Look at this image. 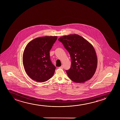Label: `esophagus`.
<instances>
[{"label":"esophagus","mask_w":120,"mask_h":120,"mask_svg":"<svg viewBox=\"0 0 120 120\" xmlns=\"http://www.w3.org/2000/svg\"><path fill=\"white\" fill-rule=\"evenodd\" d=\"M59 68H61V69H63L64 68V66H61L60 67H59Z\"/></svg>","instance_id":"34e87169"}]
</instances>
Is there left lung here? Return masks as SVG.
I'll return each instance as SVG.
<instances>
[{
    "mask_svg": "<svg viewBox=\"0 0 120 120\" xmlns=\"http://www.w3.org/2000/svg\"><path fill=\"white\" fill-rule=\"evenodd\" d=\"M58 40L71 55V68L66 71L69 78L77 83L91 79L95 73L98 64L96 52L92 44L76 34L61 36Z\"/></svg>",
    "mask_w": 120,
    "mask_h": 120,
    "instance_id": "left-lung-1",
    "label": "left lung"
}]
</instances>
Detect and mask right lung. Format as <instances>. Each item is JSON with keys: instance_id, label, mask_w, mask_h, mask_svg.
Returning a JSON list of instances; mask_svg holds the SVG:
<instances>
[{"instance_id": "add662e5", "label": "right lung", "mask_w": 120, "mask_h": 120, "mask_svg": "<svg viewBox=\"0 0 120 120\" xmlns=\"http://www.w3.org/2000/svg\"><path fill=\"white\" fill-rule=\"evenodd\" d=\"M56 36L36 38L27 44L23 52L22 62L29 77L37 82H45L54 75L56 67L50 59L49 51Z\"/></svg>"}]
</instances>
